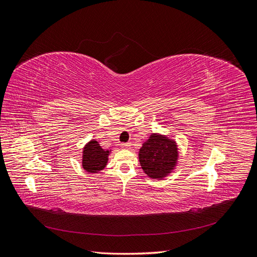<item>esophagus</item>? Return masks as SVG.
<instances>
[{
    "instance_id": "34e87169",
    "label": "esophagus",
    "mask_w": 257,
    "mask_h": 257,
    "mask_svg": "<svg viewBox=\"0 0 257 257\" xmlns=\"http://www.w3.org/2000/svg\"><path fill=\"white\" fill-rule=\"evenodd\" d=\"M121 147L123 148V149L127 150V149H130V148H131V145H130L128 143H126V144H121Z\"/></svg>"
}]
</instances>
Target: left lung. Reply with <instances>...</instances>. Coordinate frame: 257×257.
<instances>
[{
    "label": "left lung",
    "instance_id": "1",
    "mask_svg": "<svg viewBox=\"0 0 257 257\" xmlns=\"http://www.w3.org/2000/svg\"><path fill=\"white\" fill-rule=\"evenodd\" d=\"M138 158L148 177L162 180L172 174L178 164V145L166 135L152 133L139 149Z\"/></svg>",
    "mask_w": 257,
    "mask_h": 257
}]
</instances>
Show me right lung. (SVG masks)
Masks as SVG:
<instances>
[{
	"mask_svg": "<svg viewBox=\"0 0 257 257\" xmlns=\"http://www.w3.org/2000/svg\"><path fill=\"white\" fill-rule=\"evenodd\" d=\"M109 154V150H104L97 141L91 139L82 149L83 169L90 174L99 173L106 167Z\"/></svg>",
	"mask_w": 257,
	"mask_h": 257,
	"instance_id": "obj_1",
	"label": "right lung"
}]
</instances>
